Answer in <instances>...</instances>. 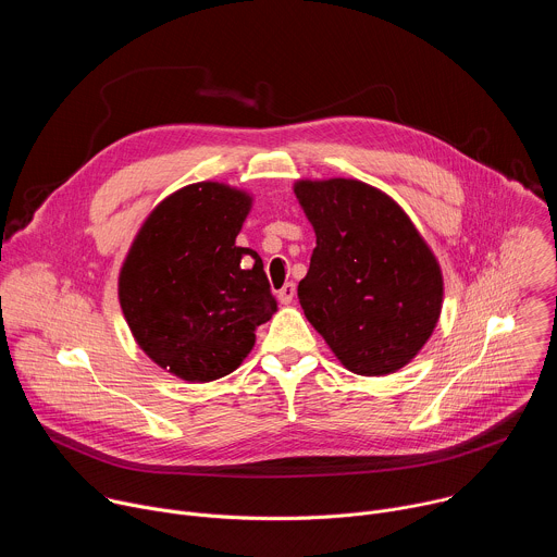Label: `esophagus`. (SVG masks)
<instances>
[{
    "label": "esophagus",
    "instance_id": "34e87169",
    "mask_svg": "<svg viewBox=\"0 0 557 557\" xmlns=\"http://www.w3.org/2000/svg\"><path fill=\"white\" fill-rule=\"evenodd\" d=\"M295 284L293 282H286L280 290H277V299L282 301V304H290L293 301V297H295Z\"/></svg>",
    "mask_w": 557,
    "mask_h": 557
}]
</instances>
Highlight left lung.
Listing matches in <instances>:
<instances>
[{"label":"left lung","instance_id":"1","mask_svg":"<svg viewBox=\"0 0 557 557\" xmlns=\"http://www.w3.org/2000/svg\"><path fill=\"white\" fill-rule=\"evenodd\" d=\"M295 198L317 247L297 286L310 326L342 366L385 376L432 337L443 308V271L404 207L355 178H299Z\"/></svg>","mask_w":557,"mask_h":557}]
</instances>
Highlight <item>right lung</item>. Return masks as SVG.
Segmentation results:
<instances>
[{"label":"right lung","instance_id":"1","mask_svg":"<svg viewBox=\"0 0 557 557\" xmlns=\"http://www.w3.org/2000/svg\"><path fill=\"white\" fill-rule=\"evenodd\" d=\"M253 196L202 181L158 202L119 271V304L138 348L165 372L209 383L249 357L277 312L262 258L235 237Z\"/></svg>","mask_w":557,"mask_h":557}]
</instances>
